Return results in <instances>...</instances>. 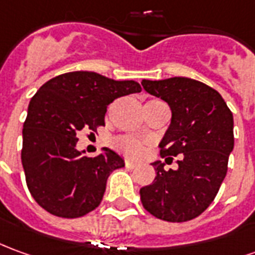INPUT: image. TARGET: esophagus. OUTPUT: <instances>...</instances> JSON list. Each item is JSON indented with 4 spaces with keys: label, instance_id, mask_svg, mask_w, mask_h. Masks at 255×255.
I'll use <instances>...</instances> for the list:
<instances>
[{
    "label": "esophagus",
    "instance_id": "obj_1",
    "mask_svg": "<svg viewBox=\"0 0 255 255\" xmlns=\"http://www.w3.org/2000/svg\"><path fill=\"white\" fill-rule=\"evenodd\" d=\"M136 163H133V161H129V160H127V161H126V167H127V168H131V170H132V168H135V167H136Z\"/></svg>",
    "mask_w": 255,
    "mask_h": 255
}]
</instances>
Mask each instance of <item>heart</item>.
<instances>
[{
  "mask_svg": "<svg viewBox=\"0 0 255 255\" xmlns=\"http://www.w3.org/2000/svg\"><path fill=\"white\" fill-rule=\"evenodd\" d=\"M115 146L124 154L129 157H139L143 153V145L138 139H133L129 136H120L115 140Z\"/></svg>",
  "mask_w": 255,
  "mask_h": 255,
  "instance_id": "1",
  "label": "heart"
}]
</instances>
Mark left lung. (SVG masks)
<instances>
[{
    "label": "left lung",
    "mask_w": 255,
    "mask_h": 255,
    "mask_svg": "<svg viewBox=\"0 0 255 255\" xmlns=\"http://www.w3.org/2000/svg\"><path fill=\"white\" fill-rule=\"evenodd\" d=\"M142 87L168 103L171 124L158 146L161 157L179 154V160L168 171L161 161L152 163L156 178L139 190L140 202L158 220H193L213 203L227 175L232 112L214 88L192 78L142 80Z\"/></svg>",
    "instance_id": "left-lung-1"
}]
</instances>
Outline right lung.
I'll use <instances>...</instances> for the list:
<instances>
[{"label": "right lung", "instance_id": "1", "mask_svg": "<svg viewBox=\"0 0 255 255\" xmlns=\"http://www.w3.org/2000/svg\"><path fill=\"white\" fill-rule=\"evenodd\" d=\"M132 80L116 81L94 72H70L51 78L28 103L23 124L22 164L34 200L62 218L88 214L102 202L109 175L124 167L115 150L95 157L77 150V133L105 126L108 105L140 92Z\"/></svg>", "mask_w": 255, "mask_h": 255}]
</instances>
